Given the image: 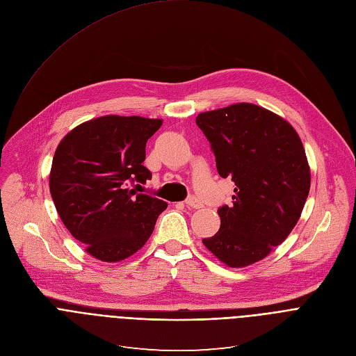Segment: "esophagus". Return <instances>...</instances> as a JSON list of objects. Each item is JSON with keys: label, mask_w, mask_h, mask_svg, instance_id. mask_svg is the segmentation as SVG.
<instances>
[{"label": "esophagus", "mask_w": 356, "mask_h": 356, "mask_svg": "<svg viewBox=\"0 0 356 356\" xmlns=\"http://www.w3.org/2000/svg\"><path fill=\"white\" fill-rule=\"evenodd\" d=\"M184 203H186L187 207H192V209H200L203 206V203L197 197H195V196L187 197V200Z\"/></svg>", "instance_id": "34e87169"}]
</instances>
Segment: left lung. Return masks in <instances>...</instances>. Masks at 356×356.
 Returning <instances> with one entry per match:
<instances>
[{"instance_id":"obj_1","label":"left lung","mask_w":356,"mask_h":356,"mask_svg":"<svg viewBox=\"0 0 356 356\" xmlns=\"http://www.w3.org/2000/svg\"><path fill=\"white\" fill-rule=\"evenodd\" d=\"M220 177L236 187L218 210L220 229L203 245L229 268L265 259L296 226L311 188L302 140L285 118L252 103L200 113Z\"/></svg>"}]
</instances>
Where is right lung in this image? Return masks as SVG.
Here are the masks:
<instances>
[{"label": "right lung", "instance_id": "obj_1", "mask_svg": "<svg viewBox=\"0 0 356 356\" xmlns=\"http://www.w3.org/2000/svg\"><path fill=\"white\" fill-rule=\"evenodd\" d=\"M160 118L103 115L67 133L53 157L50 193L58 216L88 254L115 264L145 246L168 203L137 195L152 173L143 165Z\"/></svg>", "mask_w": 356, "mask_h": 356}]
</instances>
